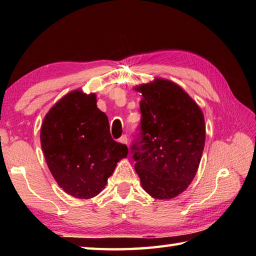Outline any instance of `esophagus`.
Instances as JSON below:
<instances>
[{
    "mask_svg": "<svg viewBox=\"0 0 256 256\" xmlns=\"http://www.w3.org/2000/svg\"><path fill=\"white\" fill-rule=\"evenodd\" d=\"M118 142H120V144H128V136H122L118 138Z\"/></svg>",
    "mask_w": 256,
    "mask_h": 256,
    "instance_id": "1",
    "label": "esophagus"
}]
</instances>
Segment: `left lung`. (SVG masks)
Masks as SVG:
<instances>
[{
  "label": "left lung",
  "mask_w": 256,
  "mask_h": 256,
  "mask_svg": "<svg viewBox=\"0 0 256 256\" xmlns=\"http://www.w3.org/2000/svg\"><path fill=\"white\" fill-rule=\"evenodd\" d=\"M142 94L141 122L131 146L136 172L146 193L168 200L188 188L206 142L204 118L180 86L164 79L136 88Z\"/></svg>",
  "instance_id": "left-lung-1"
}]
</instances>
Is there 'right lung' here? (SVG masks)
<instances>
[{
	"instance_id": "right-lung-1",
	"label": "right lung",
	"mask_w": 256,
	"mask_h": 256,
	"mask_svg": "<svg viewBox=\"0 0 256 256\" xmlns=\"http://www.w3.org/2000/svg\"><path fill=\"white\" fill-rule=\"evenodd\" d=\"M40 144L52 175L76 198L98 196L128 156V146L112 138L107 115L96 94L74 90L50 108L40 128Z\"/></svg>"
}]
</instances>
